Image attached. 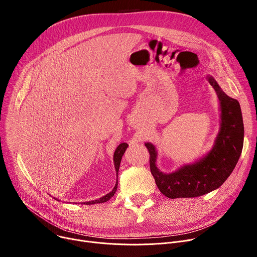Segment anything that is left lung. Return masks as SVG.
Returning <instances> with one entry per match:
<instances>
[{
	"label": "left lung",
	"mask_w": 257,
	"mask_h": 257,
	"mask_svg": "<svg viewBox=\"0 0 257 257\" xmlns=\"http://www.w3.org/2000/svg\"><path fill=\"white\" fill-rule=\"evenodd\" d=\"M214 88L221 107V128L212 150L199 161L165 174L157 165L158 153L153 143H145L150 153L151 172L160 191L169 198L197 197L222 186L241 156L244 125L239 101L227 95L212 76L206 77Z\"/></svg>",
	"instance_id": "8db88e82"
}]
</instances>
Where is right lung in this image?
<instances>
[{
	"instance_id": "right-lung-1",
	"label": "right lung",
	"mask_w": 257,
	"mask_h": 257,
	"mask_svg": "<svg viewBox=\"0 0 257 257\" xmlns=\"http://www.w3.org/2000/svg\"><path fill=\"white\" fill-rule=\"evenodd\" d=\"M127 148H128V144L127 143H121V144H119L118 145V148L116 149V151H115V154H114V163H115V169H116V172H117V182H116V185H115V187H114V189L109 192V193H107V194H105L104 196H102V197H100V198H98V199H95V200H91V201H86V202H82V204H86V205H89V204H95V203H102V202H106L107 200H109L111 199L114 195H115V193H116V191H117V188H118V172H119V168H120V163H121V160H122V157H123V155H124V153H125V151L127 150ZM55 198V197H54ZM56 200H58L57 198H55ZM59 201V200H58Z\"/></svg>"
}]
</instances>
